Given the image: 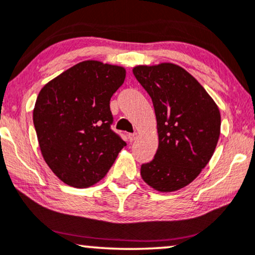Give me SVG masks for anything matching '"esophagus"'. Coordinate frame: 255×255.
<instances>
[{
  "mask_svg": "<svg viewBox=\"0 0 255 255\" xmlns=\"http://www.w3.org/2000/svg\"><path fill=\"white\" fill-rule=\"evenodd\" d=\"M136 136H137V134H136V133H133V134H128V140H129L130 142H133V141H135Z\"/></svg>",
  "mask_w": 255,
  "mask_h": 255,
  "instance_id": "obj_1",
  "label": "esophagus"
}]
</instances>
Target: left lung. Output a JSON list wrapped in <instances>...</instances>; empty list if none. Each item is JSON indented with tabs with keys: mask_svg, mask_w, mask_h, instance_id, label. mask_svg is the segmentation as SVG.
Returning <instances> with one entry per match:
<instances>
[{
	"mask_svg": "<svg viewBox=\"0 0 255 255\" xmlns=\"http://www.w3.org/2000/svg\"><path fill=\"white\" fill-rule=\"evenodd\" d=\"M133 73L152 98L159 145L141 165V177L159 192L194 182L213 157L221 131L220 109L201 83L173 63L136 65Z\"/></svg>",
	"mask_w": 255,
	"mask_h": 255,
	"instance_id": "left-lung-1",
	"label": "left lung"
}]
</instances>
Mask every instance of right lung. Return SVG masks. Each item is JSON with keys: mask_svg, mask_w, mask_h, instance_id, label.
<instances>
[{"mask_svg": "<svg viewBox=\"0 0 255 255\" xmlns=\"http://www.w3.org/2000/svg\"><path fill=\"white\" fill-rule=\"evenodd\" d=\"M124 66L84 60L40 90L33 122L42 157L61 182L89 188L100 182L126 146L110 129V98L124 84Z\"/></svg>", "mask_w": 255, "mask_h": 255, "instance_id": "add662e5", "label": "right lung"}]
</instances>
